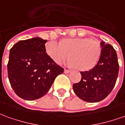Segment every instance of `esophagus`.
Returning a JSON list of instances; mask_svg holds the SVG:
<instances>
[{
    "instance_id": "esophagus-1",
    "label": "esophagus",
    "mask_w": 125,
    "mask_h": 125,
    "mask_svg": "<svg viewBox=\"0 0 125 125\" xmlns=\"http://www.w3.org/2000/svg\"><path fill=\"white\" fill-rule=\"evenodd\" d=\"M64 73H70V72H71V71H70V70H69V69H64Z\"/></svg>"
}]
</instances>
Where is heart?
Returning a JSON list of instances; mask_svg holds the SVG:
<instances>
[{
  "label": "heart",
  "mask_w": 125,
  "mask_h": 125,
  "mask_svg": "<svg viewBox=\"0 0 125 125\" xmlns=\"http://www.w3.org/2000/svg\"><path fill=\"white\" fill-rule=\"evenodd\" d=\"M45 49L48 56L57 64L67 61L71 54V64L82 71L94 67L101 54L99 43L90 38L66 39L61 43L52 41L46 44Z\"/></svg>",
  "instance_id": "1"
}]
</instances>
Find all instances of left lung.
<instances>
[{"label":"left lung","instance_id":"left-lung-1","mask_svg":"<svg viewBox=\"0 0 125 125\" xmlns=\"http://www.w3.org/2000/svg\"><path fill=\"white\" fill-rule=\"evenodd\" d=\"M101 54L97 65L89 71H81V80L73 85L74 93L89 103L104 100L116 82L119 64L117 54L110 44L101 42Z\"/></svg>","mask_w":125,"mask_h":125}]
</instances>
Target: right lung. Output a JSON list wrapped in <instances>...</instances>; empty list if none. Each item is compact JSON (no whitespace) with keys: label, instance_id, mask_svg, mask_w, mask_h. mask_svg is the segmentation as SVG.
<instances>
[{"label":"right lung","instance_id":"add662e5","mask_svg":"<svg viewBox=\"0 0 125 125\" xmlns=\"http://www.w3.org/2000/svg\"><path fill=\"white\" fill-rule=\"evenodd\" d=\"M47 40L35 37L18 41L10 50L7 71L15 94L25 100L44 96L55 78L63 73L46 53Z\"/></svg>","mask_w":125,"mask_h":125}]
</instances>
